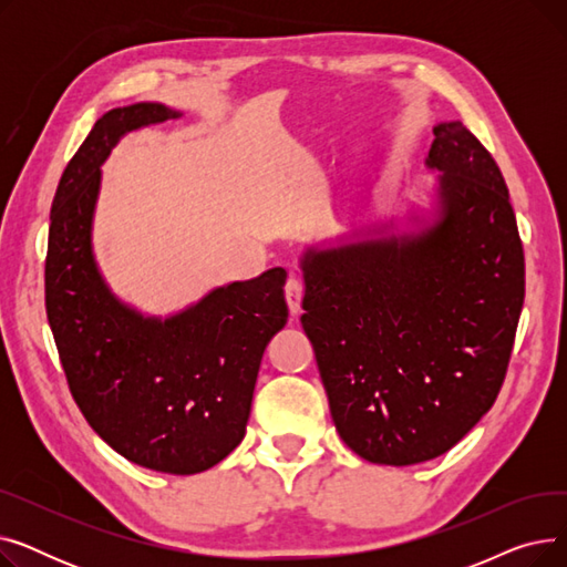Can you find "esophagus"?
Masks as SVG:
<instances>
[{
    "mask_svg": "<svg viewBox=\"0 0 567 567\" xmlns=\"http://www.w3.org/2000/svg\"><path fill=\"white\" fill-rule=\"evenodd\" d=\"M285 299L289 306L291 315H299L301 312V299H303V282L299 278H289L285 285Z\"/></svg>",
    "mask_w": 567,
    "mask_h": 567,
    "instance_id": "1",
    "label": "esophagus"
}]
</instances>
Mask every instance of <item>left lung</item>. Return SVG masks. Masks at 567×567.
I'll list each match as a JSON object with an SVG mask.
<instances>
[{
    "mask_svg": "<svg viewBox=\"0 0 567 567\" xmlns=\"http://www.w3.org/2000/svg\"><path fill=\"white\" fill-rule=\"evenodd\" d=\"M430 208L310 246L303 331L336 430L372 464L449 453L492 409L524 306L508 186L462 122H441Z\"/></svg>",
    "mask_w": 567,
    "mask_h": 567,
    "instance_id": "1",
    "label": "left lung"
}]
</instances>
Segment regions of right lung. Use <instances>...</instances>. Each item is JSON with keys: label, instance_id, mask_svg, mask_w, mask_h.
<instances>
[{"label": "right lung", "instance_id": "right-lung-1", "mask_svg": "<svg viewBox=\"0 0 567 567\" xmlns=\"http://www.w3.org/2000/svg\"><path fill=\"white\" fill-rule=\"evenodd\" d=\"M178 116L163 103H133L105 112L86 135L52 202L45 310L92 430L137 466L193 475L246 436L264 349L289 312L280 266L169 317L140 312L105 282L92 244L101 165L126 133Z\"/></svg>", "mask_w": 567, "mask_h": 567}]
</instances>
